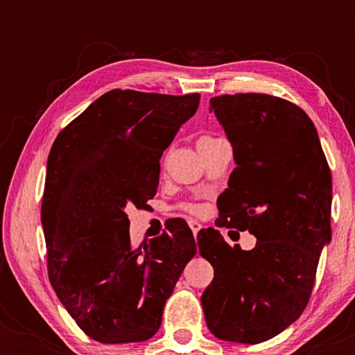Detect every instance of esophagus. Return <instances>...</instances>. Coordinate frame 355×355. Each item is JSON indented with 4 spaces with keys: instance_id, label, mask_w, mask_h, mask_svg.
Returning <instances> with one entry per match:
<instances>
[{
    "instance_id": "34e87169",
    "label": "esophagus",
    "mask_w": 355,
    "mask_h": 355,
    "mask_svg": "<svg viewBox=\"0 0 355 355\" xmlns=\"http://www.w3.org/2000/svg\"><path fill=\"white\" fill-rule=\"evenodd\" d=\"M189 226H191V230H192V232H193V236H197V232L202 230V225L198 221H196V220H191L189 221Z\"/></svg>"
}]
</instances>
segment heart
I'll return each instance as SVG.
<instances>
[{
	"mask_svg": "<svg viewBox=\"0 0 355 355\" xmlns=\"http://www.w3.org/2000/svg\"><path fill=\"white\" fill-rule=\"evenodd\" d=\"M208 139H210V137H203V139H200V140H208ZM186 207H187V210H191V211H193V213L200 211V207H198V205H192V203H191V205H186Z\"/></svg>",
	"mask_w": 355,
	"mask_h": 355,
	"instance_id": "heart-1",
	"label": "heart"
}]
</instances>
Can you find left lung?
Returning <instances> with one entry per match:
<instances>
[{"instance_id": "left-lung-1", "label": "left lung", "mask_w": 355, "mask_h": 355, "mask_svg": "<svg viewBox=\"0 0 355 355\" xmlns=\"http://www.w3.org/2000/svg\"><path fill=\"white\" fill-rule=\"evenodd\" d=\"M236 168L218 197V225L249 231L252 250L220 231L198 232V252L215 270L203 313L223 341L275 338L304 312L323 247L331 242L333 184L318 132L304 110L265 94L210 100Z\"/></svg>"}]
</instances>
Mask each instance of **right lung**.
Returning a JSON list of instances; mask_svg holds the SVG:
<instances>
[{
    "mask_svg": "<svg viewBox=\"0 0 355 355\" xmlns=\"http://www.w3.org/2000/svg\"><path fill=\"white\" fill-rule=\"evenodd\" d=\"M200 95L111 90L62 129L46 163L42 226L48 276L82 331L105 344L140 343L197 254L191 227L130 245V207L144 208L159 182V158Z\"/></svg>",
    "mask_w": 355,
    "mask_h": 355,
    "instance_id": "right-lung-1",
    "label": "right lung"
}]
</instances>
